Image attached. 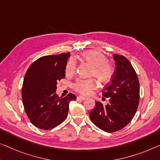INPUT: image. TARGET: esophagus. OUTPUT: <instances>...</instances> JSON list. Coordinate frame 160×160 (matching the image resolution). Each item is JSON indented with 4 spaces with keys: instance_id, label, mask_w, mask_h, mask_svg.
Listing matches in <instances>:
<instances>
[{
    "instance_id": "obj_1",
    "label": "esophagus",
    "mask_w": 160,
    "mask_h": 160,
    "mask_svg": "<svg viewBox=\"0 0 160 160\" xmlns=\"http://www.w3.org/2000/svg\"><path fill=\"white\" fill-rule=\"evenodd\" d=\"M85 99H86V98H85V97H82V96H78V97H77V100H78V101H80V100L83 101V100H85Z\"/></svg>"
}]
</instances>
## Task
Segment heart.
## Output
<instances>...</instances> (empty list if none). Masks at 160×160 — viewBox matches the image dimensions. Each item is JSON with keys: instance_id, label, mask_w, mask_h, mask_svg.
<instances>
[{"instance_id": "obj_1", "label": "heart", "mask_w": 160, "mask_h": 160, "mask_svg": "<svg viewBox=\"0 0 160 160\" xmlns=\"http://www.w3.org/2000/svg\"><path fill=\"white\" fill-rule=\"evenodd\" d=\"M83 59L93 66L91 75H94L102 82H109L113 78L114 68L112 64L107 62V58L102 52L98 51H88L82 54ZM76 70L75 61L71 58L66 66V74L72 75ZM97 87V82L93 78L78 79L72 85V88L82 95L87 96L92 90Z\"/></svg>"}]
</instances>
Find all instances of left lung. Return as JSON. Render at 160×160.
<instances>
[{"label": "left lung", "instance_id": "left-lung-1", "mask_svg": "<svg viewBox=\"0 0 160 160\" xmlns=\"http://www.w3.org/2000/svg\"><path fill=\"white\" fill-rule=\"evenodd\" d=\"M116 67L112 82L106 85L103 96L109 103L96 102L89 112L91 120L103 131L113 132L125 127L136 114L140 98L139 81L131 63L122 55L114 53Z\"/></svg>", "mask_w": 160, "mask_h": 160}]
</instances>
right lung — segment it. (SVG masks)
Here are the masks:
<instances>
[{"label":"right lung","instance_id":"obj_1","mask_svg":"<svg viewBox=\"0 0 160 160\" xmlns=\"http://www.w3.org/2000/svg\"><path fill=\"white\" fill-rule=\"evenodd\" d=\"M70 53L44 56L30 65L24 75L22 98L30 122L40 129L51 130L66 120L73 93L64 98L56 94L57 84L65 77Z\"/></svg>","mask_w":160,"mask_h":160}]
</instances>
